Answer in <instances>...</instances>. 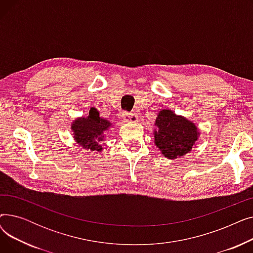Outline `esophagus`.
Segmentation results:
<instances>
[{"label": "esophagus", "mask_w": 253, "mask_h": 253, "mask_svg": "<svg viewBox=\"0 0 253 253\" xmlns=\"http://www.w3.org/2000/svg\"><path fill=\"white\" fill-rule=\"evenodd\" d=\"M123 115H124L125 122H127V123L134 124V123L138 122V116L135 115L134 113H124Z\"/></svg>", "instance_id": "1"}]
</instances>
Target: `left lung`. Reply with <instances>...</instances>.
<instances>
[{
	"instance_id": "1",
	"label": "left lung",
	"mask_w": 253,
	"mask_h": 253,
	"mask_svg": "<svg viewBox=\"0 0 253 253\" xmlns=\"http://www.w3.org/2000/svg\"><path fill=\"white\" fill-rule=\"evenodd\" d=\"M154 129L155 144L170 160L189 154L200 136V130L193 121L176 115L170 109L158 113Z\"/></svg>"
}]
</instances>
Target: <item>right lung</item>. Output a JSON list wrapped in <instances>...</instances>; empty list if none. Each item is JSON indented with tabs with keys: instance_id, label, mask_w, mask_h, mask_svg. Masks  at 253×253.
Returning <instances> with one entry per match:
<instances>
[{
	"instance_id": "1",
	"label": "right lung",
	"mask_w": 253,
	"mask_h": 253,
	"mask_svg": "<svg viewBox=\"0 0 253 253\" xmlns=\"http://www.w3.org/2000/svg\"><path fill=\"white\" fill-rule=\"evenodd\" d=\"M112 127L113 124L101 118L95 108L90 109L87 117L76 118L71 124L75 141L81 148L96 153L103 152L101 143Z\"/></svg>"
}]
</instances>
